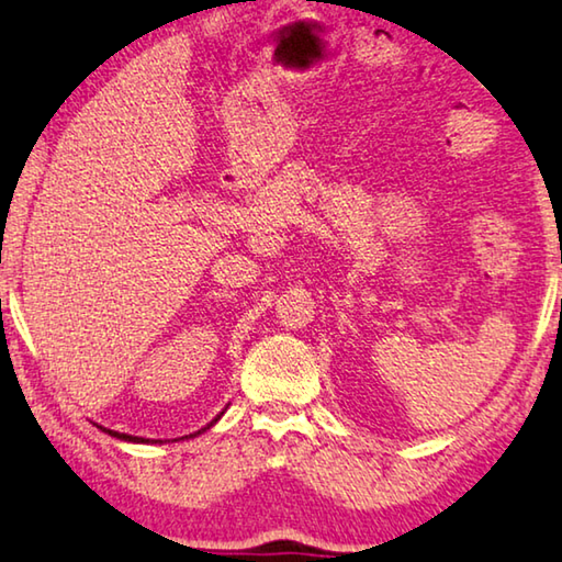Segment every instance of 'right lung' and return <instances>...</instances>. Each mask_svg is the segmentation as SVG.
<instances>
[{
	"mask_svg": "<svg viewBox=\"0 0 562 562\" xmlns=\"http://www.w3.org/2000/svg\"><path fill=\"white\" fill-rule=\"evenodd\" d=\"M217 418H221V416H217ZM215 418V420H217ZM213 420V423H215ZM213 423H210V426H213ZM105 430V428H103ZM105 434H111L113 438H121V441H134V443H146V438H139V436H128V434H119V430H105ZM198 434H200V430H198Z\"/></svg>",
	"mask_w": 562,
	"mask_h": 562,
	"instance_id": "add662e5",
	"label": "right lung"
}]
</instances>
